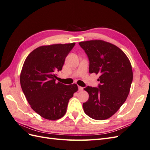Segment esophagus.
<instances>
[{
    "label": "esophagus",
    "mask_w": 150,
    "mask_h": 150,
    "mask_svg": "<svg viewBox=\"0 0 150 150\" xmlns=\"http://www.w3.org/2000/svg\"><path fill=\"white\" fill-rule=\"evenodd\" d=\"M78 90L79 91H81L83 90V88L81 87V86H78Z\"/></svg>",
    "instance_id": "esophagus-1"
}]
</instances>
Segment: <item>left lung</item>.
<instances>
[{
	"mask_svg": "<svg viewBox=\"0 0 150 150\" xmlns=\"http://www.w3.org/2000/svg\"><path fill=\"white\" fill-rule=\"evenodd\" d=\"M88 55L90 74H99L98 88L87 86L84 89L89 99L83 103L84 111L96 120L111 117L128 97L133 81L131 62L118 47L102 40L80 42Z\"/></svg>",
	"mask_w": 150,
	"mask_h": 150,
	"instance_id": "1",
	"label": "left lung"
}]
</instances>
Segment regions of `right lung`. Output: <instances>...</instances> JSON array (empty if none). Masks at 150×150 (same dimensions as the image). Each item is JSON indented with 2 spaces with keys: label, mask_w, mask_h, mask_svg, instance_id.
<instances>
[{
  "label": "right lung",
  "mask_w": 150,
  "mask_h": 150,
  "mask_svg": "<svg viewBox=\"0 0 150 150\" xmlns=\"http://www.w3.org/2000/svg\"><path fill=\"white\" fill-rule=\"evenodd\" d=\"M75 43L42 46L27 57L20 75L21 86L31 108L44 118L57 120L64 116L70 98L78 91L76 84L56 82L65 59Z\"/></svg>",
  "instance_id": "obj_1"
}]
</instances>
